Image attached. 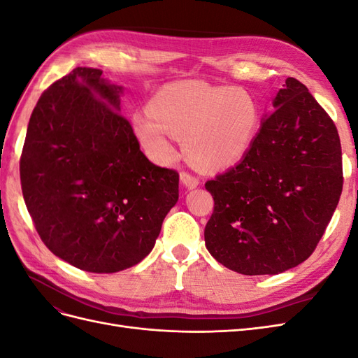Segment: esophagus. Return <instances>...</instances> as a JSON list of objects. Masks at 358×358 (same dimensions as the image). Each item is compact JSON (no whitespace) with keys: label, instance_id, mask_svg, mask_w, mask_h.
I'll return each instance as SVG.
<instances>
[{"label":"esophagus","instance_id":"1","mask_svg":"<svg viewBox=\"0 0 358 358\" xmlns=\"http://www.w3.org/2000/svg\"><path fill=\"white\" fill-rule=\"evenodd\" d=\"M180 180H182L183 185H185V187L189 188V189H192V188H196V187L200 185V179H199L197 176L191 175L189 171H182V173H180Z\"/></svg>","mask_w":358,"mask_h":358}]
</instances>
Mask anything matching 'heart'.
<instances>
[{
	"label": "heart",
	"instance_id": "obj_1",
	"mask_svg": "<svg viewBox=\"0 0 358 358\" xmlns=\"http://www.w3.org/2000/svg\"><path fill=\"white\" fill-rule=\"evenodd\" d=\"M133 125L152 159L175 157L173 137H178L185 140L187 155L197 167L221 170L234 166L251 148L258 106L243 90L179 83L155 94L148 113H137Z\"/></svg>",
	"mask_w": 358,
	"mask_h": 358
}]
</instances>
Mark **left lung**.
I'll use <instances>...</instances> for the list:
<instances>
[{
	"instance_id": "obj_1",
	"label": "left lung",
	"mask_w": 358,
	"mask_h": 358,
	"mask_svg": "<svg viewBox=\"0 0 358 358\" xmlns=\"http://www.w3.org/2000/svg\"><path fill=\"white\" fill-rule=\"evenodd\" d=\"M273 107L239 164L206 182L215 201L206 248L242 275H278L308 259L342 194L341 140L329 113L294 78Z\"/></svg>"
}]
</instances>
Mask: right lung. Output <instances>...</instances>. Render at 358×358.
Listing matches in <instances>:
<instances>
[{
  "instance_id": "1",
  "label": "right lung",
  "mask_w": 358,
  "mask_h": 358,
  "mask_svg": "<svg viewBox=\"0 0 358 358\" xmlns=\"http://www.w3.org/2000/svg\"><path fill=\"white\" fill-rule=\"evenodd\" d=\"M76 67L41 94L20 155V185L50 251L94 273L131 267L152 251L179 199V173L140 150L119 113L121 86Z\"/></svg>"
}]
</instances>
